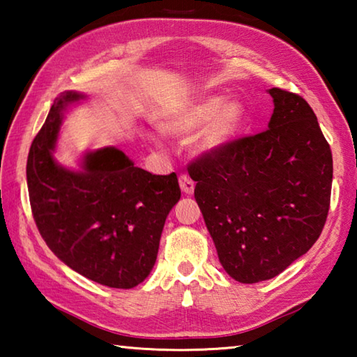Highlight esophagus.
I'll use <instances>...</instances> for the list:
<instances>
[{"label":"esophagus","mask_w":357,"mask_h":357,"mask_svg":"<svg viewBox=\"0 0 357 357\" xmlns=\"http://www.w3.org/2000/svg\"><path fill=\"white\" fill-rule=\"evenodd\" d=\"M179 187H181V190L185 193V195H192L193 189H195V184H193V181L187 176V174H181Z\"/></svg>","instance_id":"1"}]
</instances>
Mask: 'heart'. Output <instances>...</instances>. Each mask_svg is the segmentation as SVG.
I'll return each mask as SVG.
<instances>
[{"label": "heart", "instance_id": "1", "mask_svg": "<svg viewBox=\"0 0 357 357\" xmlns=\"http://www.w3.org/2000/svg\"><path fill=\"white\" fill-rule=\"evenodd\" d=\"M245 104L222 94L197 96L157 116V129L172 138H190V151L197 155H213L231 143L244 128ZM153 140V138H151Z\"/></svg>", "mask_w": 357, "mask_h": 357}]
</instances>
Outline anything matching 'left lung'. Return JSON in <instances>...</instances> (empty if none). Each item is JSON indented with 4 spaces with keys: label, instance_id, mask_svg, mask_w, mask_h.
Listing matches in <instances>:
<instances>
[{
    "label": "left lung",
    "instance_id": "1",
    "mask_svg": "<svg viewBox=\"0 0 357 357\" xmlns=\"http://www.w3.org/2000/svg\"><path fill=\"white\" fill-rule=\"evenodd\" d=\"M268 94V129L189 168L219 261L241 283L273 279L309 252L331 202L332 154L315 113L298 94Z\"/></svg>",
    "mask_w": 357,
    "mask_h": 357
}]
</instances>
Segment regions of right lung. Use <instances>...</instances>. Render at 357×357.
Masks as SVG:
<instances>
[{
	"mask_svg": "<svg viewBox=\"0 0 357 357\" xmlns=\"http://www.w3.org/2000/svg\"><path fill=\"white\" fill-rule=\"evenodd\" d=\"M88 96L64 91L33 140L26 164L29 203L50 250L86 279L129 289L153 271L167 215L179 202L174 173L135 167L114 146L88 149L78 168L55 157L63 119Z\"/></svg>",
	"mask_w": 357,
	"mask_h": 357,
	"instance_id": "obj_1",
	"label": "right lung"
}]
</instances>
